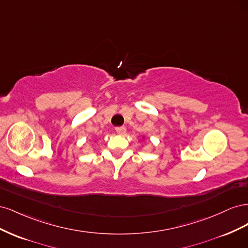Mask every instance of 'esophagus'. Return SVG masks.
<instances>
[{"label": "esophagus", "instance_id": "esophagus-1", "mask_svg": "<svg viewBox=\"0 0 248 248\" xmlns=\"http://www.w3.org/2000/svg\"><path fill=\"white\" fill-rule=\"evenodd\" d=\"M116 131L119 134H124L126 132V127L125 126H120V127H116Z\"/></svg>", "mask_w": 248, "mask_h": 248}]
</instances>
